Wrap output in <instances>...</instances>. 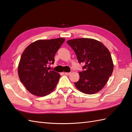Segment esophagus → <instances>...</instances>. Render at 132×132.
Returning a JSON list of instances; mask_svg holds the SVG:
<instances>
[{
	"label": "esophagus",
	"mask_w": 132,
	"mask_h": 132,
	"mask_svg": "<svg viewBox=\"0 0 132 132\" xmlns=\"http://www.w3.org/2000/svg\"><path fill=\"white\" fill-rule=\"evenodd\" d=\"M64 74H65V75H67V76H69L71 74V72H65L64 73Z\"/></svg>",
	"instance_id": "obj_1"
}]
</instances>
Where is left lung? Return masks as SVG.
Wrapping results in <instances>:
<instances>
[{"instance_id": "1", "label": "left lung", "mask_w": 132, "mask_h": 132, "mask_svg": "<svg viewBox=\"0 0 132 132\" xmlns=\"http://www.w3.org/2000/svg\"><path fill=\"white\" fill-rule=\"evenodd\" d=\"M67 43L73 50L80 63L85 64L80 79L75 85L82 93L93 94L106 84L112 73L113 64L110 52L103 43L94 39H71Z\"/></svg>"}]
</instances>
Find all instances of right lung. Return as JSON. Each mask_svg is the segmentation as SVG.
Returning <instances> with one entry per match:
<instances>
[{
    "mask_svg": "<svg viewBox=\"0 0 132 132\" xmlns=\"http://www.w3.org/2000/svg\"><path fill=\"white\" fill-rule=\"evenodd\" d=\"M64 38L38 40L29 45L23 52L18 67L20 80L29 92L38 96L49 94L56 86L60 75L49 71L55 54Z\"/></svg>",
    "mask_w": 132,
    "mask_h": 132,
    "instance_id": "right-lung-1",
    "label": "right lung"
}]
</instances>
